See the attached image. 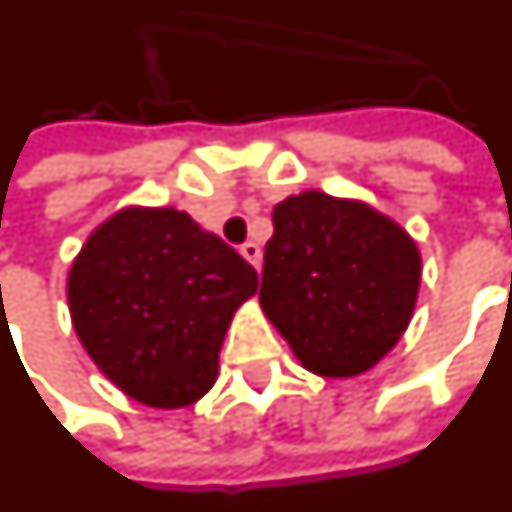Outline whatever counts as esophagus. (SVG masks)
<instances>
[{
	"instance_id": "1",
	"label": "esophagus",
	"mask_w": 512,
	"mask_h": 512,
	"mask_svg": "<svg viewBox=\"0 0 512 512\" xmlns=\"http://www.w3.org/2000/svg\"><path fill=\"white\" fill-rule=\"evenodd\" d=\"M241 255L252 263L255 268H260V260H263V252H260V246L255 244V241H246L244 246H241Z\"/></svg>"
}]
</instances>
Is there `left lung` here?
I'll return each mask as SVG.
<instances>
[{"instance_id": "8db88e82", "label": "left lung", "mask_w": 512, "mask_h": 512, "mask_svg": "<svg viewBox=\"0 0 512 512\" xmlns=\"http://www.w3.org/2000/svg\"><path fill=\"white\" fill-rule=\"evenodd\" d=\"M421 257L374 207L305 191L274 207L260 305L302 366L321 377L371 368L416 307Z\"/></svg>"}]
</instances>
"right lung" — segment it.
Listing matches in <instances>:
<instances>
[{"label": "right lung", "mask_w": 512, "mask_h": 512, "mask_svg": "<svg viewBox=\"0 0 512 512\" xmlns=\"http://www.w3.org/2000/svg\"><path fill=\"white\" fill-rule=\"evenodd\" d=\"M255 291V268L174 207L116 213L69 274L88 355L127 396L163 410L213 388L232 313Z\"/></svg>", "instance_id": "add662e5"}]
</instances>
